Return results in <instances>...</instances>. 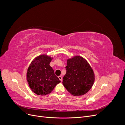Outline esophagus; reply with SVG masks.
<instances>
[{
	"label": "esophagus",
	"mask_w": 125,
	"mask_h": 125,
	"mask_svg": "<svg viewBox=\"0 0 125 125\" xmlns=\"http://www.w3.org/2000/svg\"><path fill=\"white\" fill-rule=\"evenodd\" d=\"M58 78H59V79L61 81H62V77L61 76H58Z\"/></svg>",
	"instance_id": "34e87169"
}]
</instances>
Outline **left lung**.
<instances>
[{"instance_id": "obj_1", "label": "left lung", "mask_w": 125, "mask_h": 125, "mask_svg": "<svg viewBox=\"0 0 125 125\" xmlns=\"http://www.w3.org/2000/svg\"><path fill=\"white\" fill-rule=\"evenodd\" d=\"M66 68L62 84L71 94L82 96L91 90L94 81V74L84 58L76 56L68 59Z\"/></svg>"}]
</instances>
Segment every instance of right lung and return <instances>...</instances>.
<instances>
[{"label": "right lung", "mask_w": 125, "mask_h": 125, "mask_svg": "<svg viewBox=\"0 0 125 125\" xmlns=\"http://www.w3.org/2000/svg\"><path fill=\"white\" fill-rule=\"evenodd\" d=\"M52 58L41 55L32 61L27 70V80L31 91L38 95L50 94L61 81L50 66Z\"/></svg>", "instance_id": "right-lung-1"}]
</instances>
